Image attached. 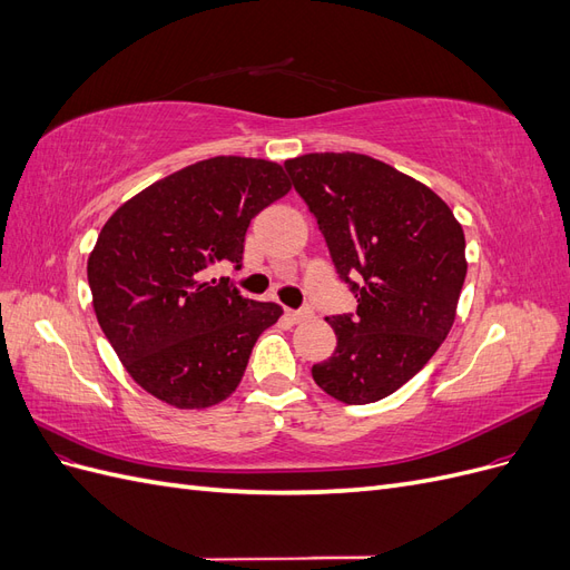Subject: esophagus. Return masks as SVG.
<instances>
[{
  "mask_svg": "<svg viewBox=\"0 0 570 570\" xmlns=\"http://www.w3.org/2000/svg\"><path fill=\"white\" fill-rule=\"evenodd\" d=\"M285 316L292 321V323H302L306 318H312V312H292V308H287Z\"/></svg>",
  "mask_w": 570,
  "mask_h": 570,
  "instance_id": "esophagus-1",
  "label": "esophagus"
}]
</instances>
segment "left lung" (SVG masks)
I'll use <instances>...</instances> for the list:
<instances>
[{"label": "left lung", "instance_id": "left-lung-1", "mask_svg": "<svg viewBox=\"0 0 570 570\" xmlns=\"http://www.w3.org/2000/svg\"><path fill=\"white\" fill-rule=\"evenodd\" d=\"M356 297V316H327L331 358L312 368L342 404H373L416 375L450 335L465 281V237L433 189L356 151L285 161Z\"/></svg>", "mask_w": 570, "mask_h": 570}]
</instances>
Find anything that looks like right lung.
<instances>
[{
	"label": "right lung",
	"instance_id": "add662e5",
	"mask_svg": "<svg viewBox=\"0 0 570 570\" xmlns=\"http://www.w3.org/2000/svg\"><path fill=\"white\" fill-rule=\"evenodd\" d=\"M281 164L214 157L124 202L88 258L95 316L132 381L176 409L235 392L254 342L283 316L245 299L216 264L239 268L249 220L289 193Z\"/></svg>",
	"mask_w": 570,
	"mask_h": 570
}]
</instances>
